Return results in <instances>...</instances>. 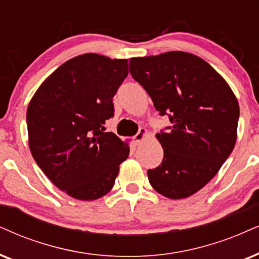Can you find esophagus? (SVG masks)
I'll list each match as a JSON object with an SVG mask.
<instances>
[{
	"label": "esophagus",
	"instance_id": "esophagus-1",
	"mask_svg": "<svg viewBox=\"0 0 259 259\" xmlns=\"http://www.w3.org/2000/svg\"><path fill=\"white\" fill-rule=\"evenodd\" d=\"M147 134H148V130L145 129V127H141V129L139 130V133L134 136V141H135L136 145H140V143L146 139Z\"/></svg>",
	"mask_w": 259,
	"mask_h": 259
}]
</instances>
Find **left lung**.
Wrapping results in <instances>:
<instances>
[{
    "mask_svg": "<svg viewBox=\"0 0 259 259\" xmlns=\"http://www.w3.org/2000/svg\"><path fill=\"white\" fill-rule=\"evenodd\" d=\"M130 74L172 123L156 134L163 159L148 169L150 185L171 199L196 194L235 146L239 104L233 91L210 64L184 51L130 58Z\"/></svg>",
    "mask_w": 259,
    "mask_h": 259,
    "instance_id": "8db88e82",
    "label": "left lung"
}]
</instances>
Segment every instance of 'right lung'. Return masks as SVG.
Returning a JSON list of instances; mask_svg holds the SVG:
<instances>
[{
    "label": "right lung",
    "instance_id": "obj_1",
    "mask_svg": "<svg viewBox=\"0 0 259 259\" xmlns=\"http://www.w3.org/2000/svg\"><path fill=\"white\" fill-rule=\"evenodd\" d=\"M127 75V60L76 56L45 78L27 107L28 146L41 171L73 198L93 201L111 191L129 145L104 124Z\"/></svg>",
    "mask_w": 259,
    "mask_h": 259
}]
</instances>
